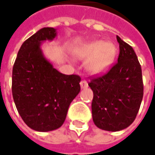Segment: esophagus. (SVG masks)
<instances>
[{
	"label": "esophagus",
	"mask_w": 155,
	"mask_h": 155,
	"mask_svg": "<svg viewBox=\"0 0 155 155\" xmlns=\"http://www.w3.org/2000/svg\"><path fill=\"white\" fill-rule=\"evenodd\" d=\"M80 84H81V87L82 89H85V88L88 87V83L86 81H81Z\"/></svg>",
	"instance_id": "1"
}]
</instances>
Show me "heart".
<instances>
[{"label":"heart","mask_w":155,"mask_h":155,"mask_svg":"<svg viewBox=\"0 0 155 155\" xmlns=\"http://www.w3.org/2000/svg\"><path fill=\"white\" fill-rule=\"evenodd\" d=\"M116 54L113 44L104 41H94L86 44L78 52L81 59L91 58L87 63V69L92 74H101L110 67Z\"/></svg>","instance_id":"b5f03b06"}]
</instances>
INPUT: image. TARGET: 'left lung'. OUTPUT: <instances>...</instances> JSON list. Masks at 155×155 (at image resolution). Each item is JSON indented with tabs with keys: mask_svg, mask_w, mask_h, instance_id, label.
I'll return each mask as SVG.
<instances>
[{
	"mask_svg": "<svg viewBox=\"0 0 155 155\" xmlns=\"http://www.w3.org/2000/svg\"><path fill=\"white\" fill-rule=\"evenodd\" d=\"M120 45L118 62L107 73L93 78L89 86L93 91L92 117L101 130L120 131L135 120L143 99L141 66L130 45L117 35Z\"/></svg>",
	"mask_w": 155,
	"mask_h": 155,
	"instance_id": "obj_1",
	"label": "left lung"
}]
</instances>
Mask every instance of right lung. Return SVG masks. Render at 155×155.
<instances>
[{"instance_id": "1", "label": "right lung", "mask_w": 155, "mask_h": 155, "mask_svg": "<svg viewBox=\"0 0 155 155\" xmlns=\"http://www.w3.org/2000/svg\"><path fill=\"white\" fill-rule=\"evenodd\" d=\"M56 29L44 27L22 44L12 70V95L27 126L40 132L60 128L81 91V77L64 74L45 57L42 42L53 41Z\"/></svg>"}]
</instances>
